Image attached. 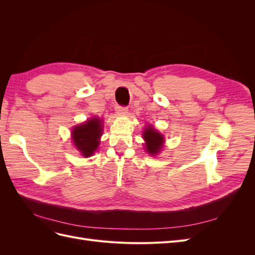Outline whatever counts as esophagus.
Listing matches in <instances>:
<instances>
[{"label": "esophagus", "mask_w": 255, "mask_h": 255, "mask_svg": "<svg viewBox=\"0 0 255 255\" xmlns=\"http://www.w3.org/2000/svg\"><path fill=\"white\" fill-rule=\"evenodd\" d=\"M116 113H117L118 115H126L128 113V109L125 106L117 105L116 106Z\"/></svg>", "instance_id": "34e87169"}]
</instances>
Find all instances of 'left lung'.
<instances>
[{"label": "left lung", "instance_id": "8db88e82", "mask_svg": "<svg viewBox=\"0 0 255 255\" xmlns=\"http://www.w3.org/2000/svg\"><path fill=\"white\" fill-rule=\"evenodd\" d=\"M142 138L145 141V146L144 149L148 152L150 155H156L157 153L160 152V150L163 149L164 145V136L161 135L159 132H157V129L153 128V126H148L142 133Z\"/></svg>", "mask_w": 255, "mask_h": 255}]
</instances>
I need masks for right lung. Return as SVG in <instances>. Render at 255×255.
Segmentation results:
<instances>
[{
    "mask_svg": "<svg viewBox=\"0 0 255 255\" xmlns=\"http://www.w3.org/2000/svg\"><path fill=\"white\" fill-rule=\"evenodd\" d=\"M102 134L103 120L98 117L88 119L71 130L73 144L84 157H89L97 151Z\"/></svg>",
    "mask_w": 255,
    "mask_h": 255,
    "instance_id": "1",
    "label": "right lung"
}]
</instances>
